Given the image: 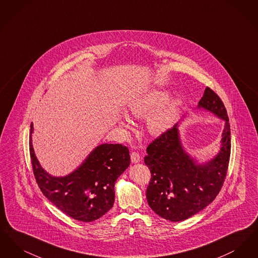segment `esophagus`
Listing matches in <instances>:
<instances>
[{"mask_svg":"<svg viewBox=\"0 0 258 258\" xmlns=\"http://www.w3.org/2000/svg\"><path fill=\"white\" fill-rule=\"evenodd\" d=\"M131 160H132V161H133L134 163H137V162H139L140 160H141L140 155H139L138 153H136V152H133V153L131 154Z\"/></svg>","mask_w":258,"mask_h":258,"instance_id":"esophagus-1","label":"esophagus"}]
</instances>
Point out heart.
Masks as SVG:
<instances>
[{"instance_id": "heart-1", "label": "heart", "mask_w": 258, "mask_h": 258, "mask_svg": "<svg viewBox=\"0 0 258 258\" xmlns=\"http://www.w3.org/2000/svg\"><path fill=\"white\" fill-rule=\"evenodd\" d=\"M170 98V93L164 90H152L130 102L127 110L136 118L149 113L146 126L151 135H160L168 131L176 120L181 104L180 98ZM118 123L124 128H131L132 123L126 117H119Z\"/></svg>"}]
</instances>
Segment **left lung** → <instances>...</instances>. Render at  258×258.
Returning <instances> with one entry per match:
<instances>
[{
	"label": "left lung",
	"instance_id": "obj_1",
	"mask_svg": "<svg viewBox=\"0 0 258 258\" xmlns=\"http://www.w3.org/2000/svg\"><path fill=\"white\" fill-rule=\"evenodd\" d=\"M197 108L224 121L221 149L214 159L199 163L184 151L179 123L154 140L144 158L152 176L146 191L148 204L167 221H184L211 204L221 190L228 168L230 124L223 102L207 87Z\"/></svg>",
	"mask_w": 258,
	"mask_h": 258
}]
</instances>
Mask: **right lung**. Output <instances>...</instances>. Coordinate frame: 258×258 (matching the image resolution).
I'll return each instance as SVG.
<instances>
[{
  "instance_id": "add662e5",
  "label": "right lung",
  "mask_w": 258,
  "mask_h": 258,
  "mask_svg": "<svg viewBox=\"0 0 258 258\" xmlns=\"http://www.w3.org/2000/svg\"><path fill=\"white\" fill-rule=\"evenodd\" d=\"M30 130V155L37 184L51 203L76 221L90 222L105 215L114 204V185L131 163L130 151L122 144H101L80 166L63 177L45 171L35 155Z\"/></svg>"
}]
</instances>
